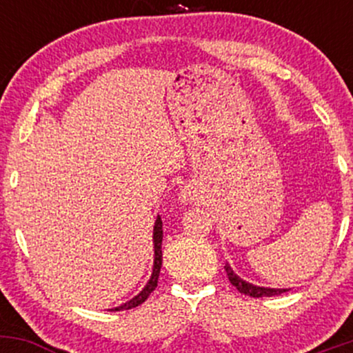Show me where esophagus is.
Masks as SVG:
<instances>
[{
  "label": "esophagus",
  "instance_id": "obj_1",
  "mask_svg": "<svg viewBox=\"0 0 353 353\" xmlns=\"http://www.w3.org/2000/svg\"><path fill=\"white\" fill-rule=\"evenodd\" d=\"M197 199V192L192 185H185L184 189L181 190V201L185 202V204H190Z\"/></svg>",
  "mask_w": 353,
  "mask_h": 353
}]
</instances>
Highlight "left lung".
Wrapping results in <instances>:
<instances>
[{
  "label": "left lung",
  "instance_id": "8db88e82",
  "mask_svg": "<svg viewBox=\"0 0 353 353\" xmlns=\"http://www.w3.org/2000/svg\"><path fill=\"white\" fill-rule=\"evenodd\" d=\"M225 272H228V277L230 283L239 290L241 294L250 295V297H272V295H281L283 292H287L289 289H270V287H262V285H255V283H250L241 279L239 275L234 272L232 267L229 264L224 265Z\"/></svg>",
  "mask_w": 353,
  "mask_h": 353
}]
</instances>
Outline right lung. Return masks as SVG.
Here are the masks:
<instances>
[{"mask_svg": "<svg viewBox=\"0 0 353 353\" xmlns=\"http://www.w3.org/2000/svg\"><path fill=\"white\" fill-rule=\"evenodd\" d=\"M152 244H154V264H152V274H151V277H149L148 283H145L144 289L141 290L137 295H134L131 301L121 303L119 307H114V309H109L111 312L134 309V307L141 305V303L145 302V299H148L149 295H151V292H154V289L157 287V279H159L161 265H163V250H161V245H163V221H161V216H157L156 222H154Z\"/></svg>", "mask_w": 353, "mask_h": 353, "instance_id": "obj_1", "label": "right lung"}]
</instances>
